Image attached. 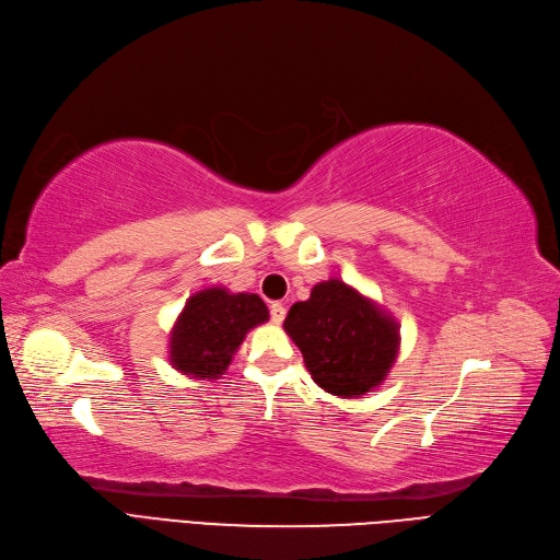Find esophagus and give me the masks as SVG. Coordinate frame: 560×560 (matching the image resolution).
<instances>
[{
    "label": "esophagus",
    "mask_w": 560,
    "mask_h": 560,
    "mask_svg": "<svg viewBox=\"0 0 560 560\" xmlns=\"http://www.w3.org/2000/svg\"><path fill=\"white\" fill-rule=\"evenodd\" d=\"M284 315H287V307L282 303H271V319L276 324H280L284 319Z\"/></svg>",
    "instance_id": "esophagus-1"
}]
</instances>
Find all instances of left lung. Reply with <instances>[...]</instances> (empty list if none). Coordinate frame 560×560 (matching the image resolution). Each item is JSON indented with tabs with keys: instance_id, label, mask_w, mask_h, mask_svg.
I'll return each mask as SVG.
<instances>
[{
	"instance_id": "1",
	"label": "left lung",
	"mask_w": 560,
	"mask_h": 560,
	"mask_svg": "<svg viewBox=\"0 0 560 560\" xmlns=\"http://www.w3.org/2000/svg\"><path fill=\"white\" fill-rule=\"evenodd\" d=\"M284 331L324 392L359 398L380 387L398 357V324L342 280H324L292 305Z\"/></svg>"
}]
</instances>
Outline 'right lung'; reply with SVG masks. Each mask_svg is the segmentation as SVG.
Instances as JSON below:
<instances>
[{
  "label": "right lung",
  "instance_id": "1",
  "mask_svg": "<svg viewBox=\"0 0 560 560\" xmlns=\"http://www.w3.org/2000/svg\"><path fill=\"white\" fill-rule=\"evenodd\" d=\"M268 322V307L257 294H231L208 287L189 296L168 340V361L176 371L218 380L236 354L245 334Z\"/></svg>",
  "mask_w": 560,
  "mask_h": 560
}]
</instances>
